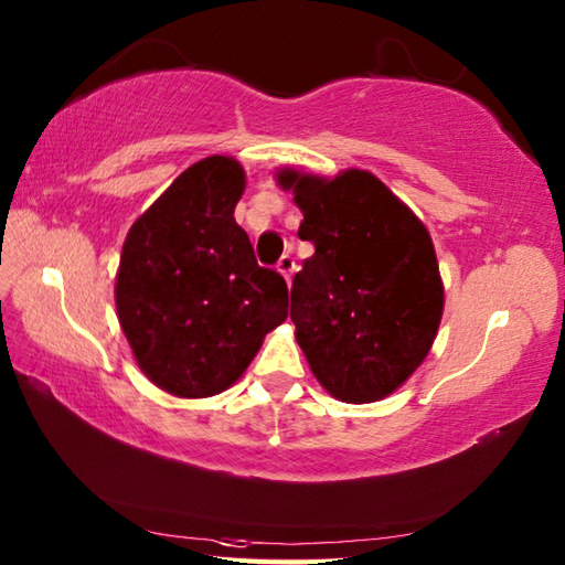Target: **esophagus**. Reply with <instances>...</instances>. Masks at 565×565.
I'll return each mask as SVG.
<instances>
[{"label":"esophagus","instance_id":"34e87169","mask_svg":"<svg viewBox=\"0 0 565 565\" xmlns=\"http://www.w3.org/2000/svg\"><path fill=\"white\" fill-rule=\"evenodd\" d=\"M276 269H279V274L284 276L286 281H291V276H294V271H296L294 256H291V254H284L281 259H279V264H276Z\"/></svg>","mask_w":565,"mask_h":565}]
</instances>
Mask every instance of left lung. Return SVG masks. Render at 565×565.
<instances>
[{
	"instance_id": "1",
	"label": "left lung",
	"mask_w": 565,
	"mask_h": 565,
	"mask_svg": "<svg viewBox=\"0 0 565 565\" xmlns=\"http://www.w3.org/2000/svg\"><path fill=\"white\" fill-rule=\"evenodd\" d=\"M316 252L291 286V321L311 373L363 405L403 385L435 343L445 309L437 254L415 212L367 170L335 178L284 168Z\"/></svg>"
}]
</instances>
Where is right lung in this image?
<instances>
[{
	"mask_svg": "<svg viewBox=\"0 0 565 565\" xmlns=\"http://www.w3.org/2000/svg\"><path fill=\"white\" fill-rule=\"evenodd\" d=\"M234 158L194 162L132 222L116 276V309L140 371L178 397L237 383L264 335L289 316L281 274L256 264L234 207Z\"/></svg>",
	"mask_w": 565,
	"mask_h": 565,
	"instance_id": "1",
	"label": "right lung"
}]
</instances>
